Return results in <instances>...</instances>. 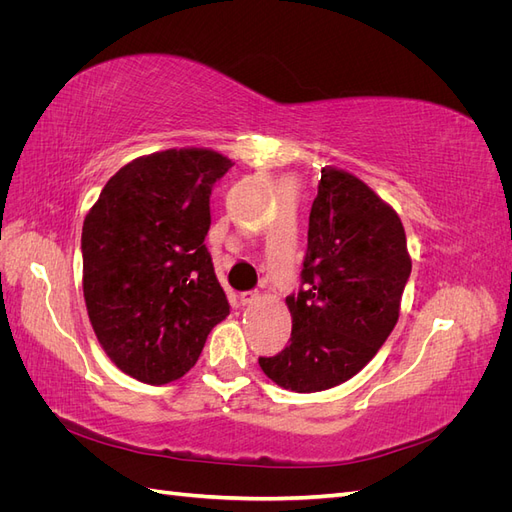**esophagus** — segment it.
Wrapping results in <instances>:
<instances>
[{"instance_id":"obj_1","label":"esophagus","mask_w":512,"mask_h":512,"mask_svg":"<svg viewBox=\"0 0 512 512\" xmlns=\"http://www.w3.org/2000/svg\"><path fill=\"white\" fill-rule=\"evenodd\" d=\"M239 301H241V305H252L258 301V292H254V290L239 292Z\"/></svg>"}]
</instances>
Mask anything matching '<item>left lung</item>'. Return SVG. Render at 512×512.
Segmentation results:
<instances>
[{
    "instance_id": "8db88e82",
    "label": "left lung",
    "mask_w": 512,
    "mask_h": 512,
    "mask_svg": "<svg viewBox=\"0 0 512 512\" xmlns=\"http://www.w3.org/2000/svg\"><path fill=\"white\" fill-rule=\"evenodd\" d=\"M410 271L399 215L361 179L322 168L301 288L286 297L290 344L260 356L262 371L297 393L327 391L359 374L395 329Z\"/></svg>"
}]
</instances>
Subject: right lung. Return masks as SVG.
Listing matches in <instances>:
<instances>
[{"instance_id": "1", "label": "right lung", "mask_w": 512, "mask_h": 512, "mask_svg": "<svg viewBox=\"0 0 512 512\" xmlns=\"http://www.w3.org/2000/svg\"><path fill=\"white\" fill-rule=\"evenodd\" d=\"M230 166L211 149L151 153L119 168L87 213V314L104 352L136 380L181 378L230 312L205 245L213 183Z\"/></svg>"}]
</instances>
